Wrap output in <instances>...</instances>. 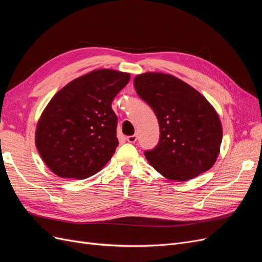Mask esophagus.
I'll return each instance as SVG.
<instances>
[{
  "mask_svg": "<svg viewBox=\"0 0 262 262\" xmlns=\"http://www.w3.org/2000/svg\"><path fill=\"white\" fill-rule=\"evenodd\" d=\"M126 140H127L130 143H135L137 140V135H132V136H127V137H126Z\"/></svg>",
  "mask_w": 262,
  "mask_h": 262,
  "instance_id": "34e87169",
  "label": "esophagus"
}]
</instances>
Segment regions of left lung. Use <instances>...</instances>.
Here are the masks:
<instances>
[{"label":"left lung","mask_w":262,"mask_h":262,"mask_svg":"<svg viewBox=\"0 0 262 262\" xmlns=\"http://www.w3.org/2000/svg\"><path fill=\"white\" fill-rule=\"evenodd\" d=\"M134 86L159 122L158 145L145 151L150 165L177 182L191 180L212 167L220 152L222 126L207 99L168 74L137 75Z\"/></svg>","instance_id":"1"}]
</instances>
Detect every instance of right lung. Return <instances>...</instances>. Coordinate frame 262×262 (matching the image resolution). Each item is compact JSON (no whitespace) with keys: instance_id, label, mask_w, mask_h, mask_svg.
<instances>
[{"instance_id":"add662e5","label":"right lung","mask_w":262,"mask_h":262,"mask_svg":"<svg viewBox=\"0 0 262 262\" xmlns=\"http://www.w3.org/2000/svg\"><path fill=\"white\" fill-rule=\"evenodd\" d=\"M129 78L127 73L97 70L51 99L37 124L36 147L54 174L87 179L110 161L119 145L112 101Z\"/></svg>"}]
</instances>
